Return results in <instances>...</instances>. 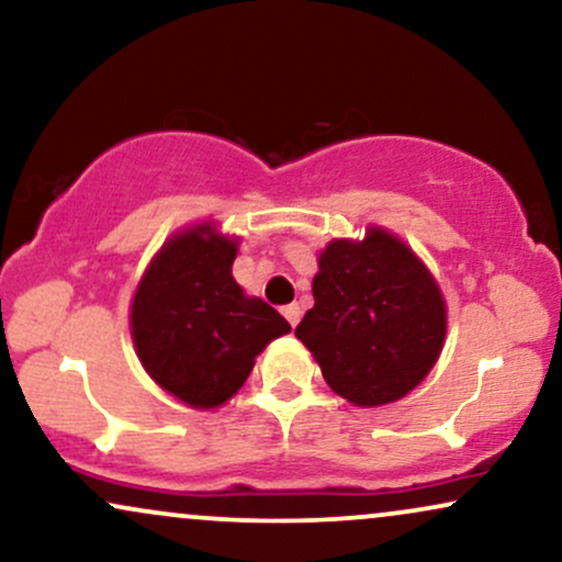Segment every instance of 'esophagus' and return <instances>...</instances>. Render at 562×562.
Listing matches in <instances>:
<instances>
[{
    "mask_svg": "<svg viewBox=\"0 0 562 562\" xmlns=\"http://www.w3.org/2000/svg\"><path fill=\"white\" fill-rule=\"evenodd\" d=\"M282 316L290 322V327H295L301 319V306L299 303H288V306H282Z\"/></svg>",
    "mask_w": 562,
    "mask_h": 562,
    "instance_id": "1",
    "label": "esophagus"
}]
</instances>
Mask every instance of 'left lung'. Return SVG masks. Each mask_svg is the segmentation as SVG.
Segmentation results:
<instances>
[{
	"label": "left lung",
	"instance_id": "left-lung-1",
	"mask_svg": "<svg viewBox=\"0 0 562 562\" xmlns=\"http://www.w3.org/2000/svg\"><path fill=\"white\" fill-rule=\"evenodd\" d=\"M445 324L442 293L427 267L401 240L371 227L363 240H333L319 256L314 308L295 337L337 395L384 405L429 374Z\"/></svg>",
	"mask_w": 562,
	"mask_h": 562
}]
</instances>
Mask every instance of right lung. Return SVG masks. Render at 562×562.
I'll use <instances>...</instances> for the list:
<instances>
[{
    "label": "right lung",
    "mask_w": 562,
    "mask_h": 562,
    "mask_svg": "<svg viewBox=\"0 0 562 562\" xmlns=\"http://www.w3.org/2000/svg\"><path fill=\"white\" fill-rule=\"evenodd\" d=\"M238 243L201 225L161 248L133 299V342L154 382L193 408L243 387L254 358L290 324L233 277Z\"/></svg>",
    "instance_id": "right-lung-1"
}]
</instances>
